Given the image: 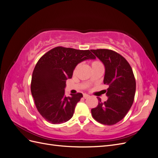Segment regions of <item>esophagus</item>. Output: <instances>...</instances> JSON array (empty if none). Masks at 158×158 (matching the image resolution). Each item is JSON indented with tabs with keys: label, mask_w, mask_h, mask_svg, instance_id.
I'll list each match as a JSON object with an SVG mask.
<instances>
[{
	"label": "esophagus",
	"mask_w": 158,
	"mask_h": 158,
	"mask_svg": "<svg viewBox=\"0 0 158 158\" xmlns=\"http://www.w3.org/2000/svg\"><path fill=\"white\" fill-rule=\"evenodd\" d=\"M83 97H84V98H85V99H87V98H88L89 97V95H88V94H84L83 95Z\"/></svg>",
	"instance_id": "obj_1"
}]
</instances>
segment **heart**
<instances>
[{
	"mask_svg": "<svg viewBox=\"0 0 158 158\" xmlns=\"http://www.w3.org/2000/svg\"><path fill=\"white\" fill-rule=\"evenodd\" d=\"M91 66H92V69L96 68V67H99V66H102V67H103L102 63L100 61H99V60H94V61H92V63H91ZM78 67H79V65H77V66H76V68L74 69V73L76 71V70L78 69Z\"/></svg>",
	"mask_w": 158,
	"mask_h": 158,
	"instance_id": "obj_1",
	"label": "heart"
}]
</instances>
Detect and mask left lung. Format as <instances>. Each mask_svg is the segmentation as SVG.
<instances>
[{
	"instance_id": "obj_1",
	"label": "left lung",
	"mask_w": 158,
	"mask_h": 158,
	"mask_svg": "<svg viewBox=\"0 0 158 158\" xmlns=\"http://www.w3.org/2000/svg\"><path fill=\"white\" fill-rule=\"evenodd\" d=\"M93 53L103 63L106 73L104 84L108 99L102 102L98 99V106L91 110L95 121L106 125H113L125 117L135 99L136 80L131 65L117 52L106 49H92Z\"/></svg>"
}]
</instances>
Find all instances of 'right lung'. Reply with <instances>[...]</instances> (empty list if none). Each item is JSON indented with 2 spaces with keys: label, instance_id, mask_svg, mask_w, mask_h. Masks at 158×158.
Here are the masks:
<instances>
[{
  "label": "right lung",
  "instance_id": "right-lung-1",
  "mask_svg": "<svg viewBox=\"0 0 158 158\" xmlns=\"http://www.w3.org/2000/svg\"><path fill=\"white\" fill-rule=\"evenodd\" d=\"M95 59L89 50L56 47L38 60L32 74L31 92L37 111L47 121L60 124L73 117L83 95L65 96L66 80L72 78L78 63Z\"/></svg>",
  "mask_w": 158,
  "mask_h": 158
}]
</instances>
